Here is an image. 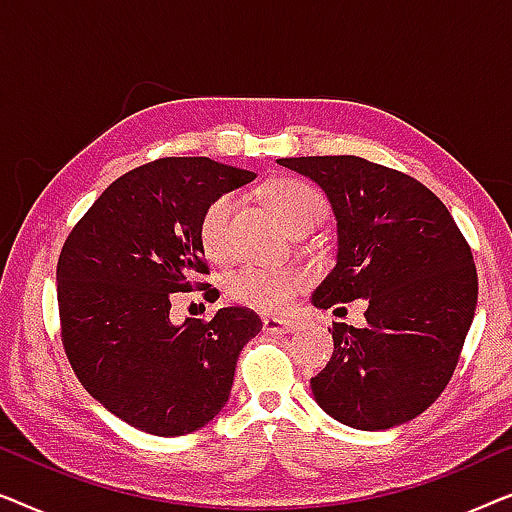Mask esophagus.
Masks as SVG:
<instances>
[{"mask_svg": "<svg viewBox=\"0 0 512 512\" xmlns=\"http://www.w3.org/2000/svg\"><path fill=\"white\" fill-rule=\"evenodd\" d=\"M263 328L268 333H289V331H296L298 321L279 319V317H263Z\"/></svg>", "mask_w": 512, "mask_h": 512, "instance_id": "34e87169", "label": "esophagus"}]
</instances>
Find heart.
<instances>
[{"mask_svg": "<svg viewBox=\"0 0 512 512\" xmlns=\"http://www.w3.org/2000/svg\"><path fill=\"white\" fill-rule=\"evenodd\" d=\"M265 200L291 233L314 228L328 212V202L319 188L303 179H275L265 186ZM235 209V195L223 193L202 209L198 221L200 247L207 258L221 261L228 249V221ZM307 275L298 268H261L244 265L226 277V293L233 303L261 312H279L303 289Z\"/></svg>", "mask_w": 512, "mask_h": 512, "instance_id": "heart-1", "label": "heart"}]
</instances>
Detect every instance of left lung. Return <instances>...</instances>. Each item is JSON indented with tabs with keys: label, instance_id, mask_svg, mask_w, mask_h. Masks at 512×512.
<instances>
[{
	"label": "left lung",
	"instance_id": "left-lung-1",
	"mask_svg": "<svg viewBox=\"0 0 512 512\" xmlns=\"http://www.w3.org/2000/svg\"><path fill=\"white\" fill-rule=\"evenodd\" d=\"M324 188L338 219V263L312 303L366 298V326L335 321L333 356L312 394L363 431L422 415L452 380L475 303L478 272L452 214L415 177L356 156L282 158Z\"/></svg>",
	"mask_w": 512,
	"mask_h": 512
}]
</instances>
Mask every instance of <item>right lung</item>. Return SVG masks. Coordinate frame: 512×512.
Masks as SVG:
<instances>
[{
    "instance_id": "obj_1",
    "label": "right lung",
    "mask_w": 512,
    "mask_h": 512,
    "mask_svg": "<svg viewBox=\"0 0 512 512\" xmlns=\"http://www.w3.org/2000/svg\"><path fill=\"white\" fill-rule=\"evenodd\" d=\"M254 177L209 158H158L118 177L62 244L58 312L69 366L139 431L184 436L219 415L237 354L263 328L249 307L170 324L172 293H216L198 237L202 209Z\"/></svg>"
}]
</instances>
